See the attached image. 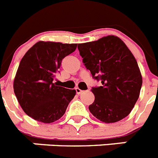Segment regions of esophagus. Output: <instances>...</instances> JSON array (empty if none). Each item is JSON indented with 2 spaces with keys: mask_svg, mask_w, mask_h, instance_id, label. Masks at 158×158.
I'll list each match as a JSON object with an SVG mask.
<instances>
[{
  "mask_svg": "<svg viewBox=\"0 0 158 158\" xmlns=\"http://www.w3.org/2000/svg\"><path fill=\"white\" fill-rule=\"evenodd\" d=\"M75 91H76V93L77 94H80V93H82V92H83V90H81L80 89V88H79V87H76V88H75Z\"/></svg>",
  "mask_w": 158,
  "mask_h": 158,
  "instance_id": "obj_1",
  "label": "esophagus"
}]
</instances>
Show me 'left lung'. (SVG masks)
<instances>
[{
  "instance_id": "obj_1",
  "label": "left lung",
  "mask_w": 158,
  "mask_h": 158,
  "mask_svg": "<svg viewBox=\"0 0 158 158\" xmlns=\"http://www.w3.org/2000/svg\"><path fill=\"white\" fill-rule=\"evenodd\" d=\"M86 68L102 86L92 87L91 113L100 121L115 123L130 113L140 95L142 76L135 57L113 35L78 44Z\"/></svg>"
}]
</instances>
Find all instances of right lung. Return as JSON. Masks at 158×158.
<instances>
[{
    "label": "right lung",
    "instance_id": "add662e5",
    "mask_svg": "<svg viewBox=\"0 0 158 158\" xmlns=\"http://www.w3.org/2000/svg\"><path fill=\"white\" fill-rule=\"evenodd\" d=\"M77 44L37 42L20 62L14 81L16 97L23 111L38 121L50 124L64 115L76 91L54 83L62 60Z\"/></svg>",
    "mask_w": 158,
    "mask_h": 158
}]
</instances>
